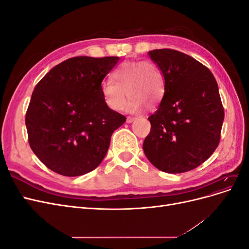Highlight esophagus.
I'll return each mask as SVG.
<instances>
[{
    "label": "esophagus",
    "instance_id": "34e87169",
    "mask_svg": "<svg viewBox=\"0 0 249 249\" xmlns=\"http://www.w3.org/2000/svg\"><path fill=\"white\" fill-rule=\"evenodd\" d=\"M135 119H136V118L133 117V116H127V117H126V123H127V124H131V123L134 122Z\"/></svg>",
    "mask_w": 249,
    "mask_h": 249
}]
</instances>
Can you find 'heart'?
<instances>
[{"instance_id": "obj_1", "label": "heart", "mask_w": 249, "mask_h": 249, "mask_svg": "<svg viewBox=\"0 0 249 249\" xmlns=\"http://www.w3.org/2000/svg\"><path fill=\"white\" fill-rule=\"evenodd\" d=\"M111 81H104L101 93L106 106L113 111H120L125 103L127 92L130 97L126 110L135 113L143 106L157 107L165 92L164 74L152 60H137L119 64L110 74Z\"/></svg>"}]
</instances>
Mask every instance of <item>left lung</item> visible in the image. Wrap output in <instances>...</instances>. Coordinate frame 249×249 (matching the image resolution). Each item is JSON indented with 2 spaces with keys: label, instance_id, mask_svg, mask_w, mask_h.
Returning <instances> with one entry per match:
<instances>
[{
  "label": "left lung",
  "instance_id": "left-lung-1",
  "mask_svg": "<svg viewBox=\"0 0 249 249\" xmlns=\"http://www.w3.org/2000/svg\"><path fill=\"white\" fill-rule=\"evenodd\" d=\"M161 69L165 92L148 117L143 150L155 167L182 173L198 167L220 141L224 110L217 82L197 60L170 49L148 53Z\"/></svg>",
  "mask_w": 249,
  "mask_h": 249
}]
</instances>
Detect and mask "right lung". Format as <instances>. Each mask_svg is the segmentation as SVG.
Masks as SVG:
<instances>
[{
  "label": "right lung",
  "mask_w": 249,
  "mask_h": 249,
  "mask_svg": "<svg viewBox=\"0 0 249 249\" xmlns=\"http://www.w3.org/2000/svg\"><path fill=\"white\" fill-rule=\"evenodd\" d=\"M118 57H73L56 65L34 88L26 113L30 147L46 166L65 177L95 169L111 135L125 116L109 109L101 93Z\"/></svg>",
  "instance_id": "right-lung-1"
}]
</instances>
